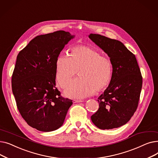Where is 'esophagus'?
I'll return each mask as SVG.
<instances>
[{
  "instance_id": "obj_1",
  "label": "esophagus",
  "mask_w": 158,
  "mask_h": 158,
  "mask_svg": "<svg viewBox=\"0 0 158 158\" xmlns=\"http://www.w3.org/2000/svg\"><path fill=\"white\" fill-rule=\"evenodd\" d=\"M83 102V101L77 100V99H73V103H79V102Z\"/></svg>"
}]
</instances>
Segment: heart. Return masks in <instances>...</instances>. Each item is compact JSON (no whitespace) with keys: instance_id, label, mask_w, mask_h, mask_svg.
Instances as JSON below:
<instances>
[{"instance_id":"obj_1","label":"heart","mask_w":158,"mask_h":158,"mask_svg":"<svg viewBox=\"0 0 158 158\" xmlns=\"http://www.w3.org/2000/svg\"><path fill=\"white\" fill-rule=\"evenodd\" d=\"M85 46L72 49L70 56L60 54L56 63V78L64 88L78 70L80 77L73 80L64 91L71 98H82L106 88L110 83L113 66L108 57Z\"/></svg>"}]
</instances>
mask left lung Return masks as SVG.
I'll return each instance as SVG.
<instances>
[{
	"mask_svg": "<svg viewBox=\"0 0 158 158\" xmlns=\"http://www.w3.org/2000/svg\"><path fill=\"white\" fill-rule=\"evenodd\" d=\"M89 38L110 57L113 75L110 83L98 98L99 108L91 117L101 129L125 125L136 111L142 87V77L135 56L121 41L90 34Z\"/></svg>",
	"mask_w": 158,
	"mask_h": 158,
	"instance_id": "obj_1",
	"label": "left lung"
}]
</instances>
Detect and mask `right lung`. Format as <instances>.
<instances>
[{"mask_svg":"<svg viewBox=\"0 0 158 158\" xmlns=\"http://www.w3.org/2000/svg\"><path fill=\"white\" fill-rule=\"evenodd\" d=\"M75 37L58 31L33 38L19 53L13 73L12 92L18 110L29 126L44 132L59 129L72 101L56 87V63Z\"/></svg>","mask_w":158,"mask_h":158,"instance_id":"1","label":"right lung"}]
</instances>
